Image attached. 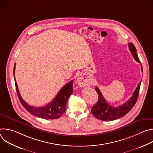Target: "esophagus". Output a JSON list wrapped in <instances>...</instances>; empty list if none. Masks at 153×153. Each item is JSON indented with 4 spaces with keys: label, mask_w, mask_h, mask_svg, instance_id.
I'll use <instances>...</instances> for the list:
<instances>
[{
    "label": "esophagus",
    "mask_w": 153,
    "mask_h": 153,
    "mask_svg": "<svg viewBox=\"0 0 153 153\" xmlns=\"http://www.w3.org/2000/svg\"><path fill=\"white\" fill-rule=\"evenodd\" d=\"M77 82H78V85L80 87H83L88 84V80H87V79L82 74H80V75L78 76Z\"/></svg>",
    "instance_id": "1"
}]
</instances>
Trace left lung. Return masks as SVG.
<instances>
[{
    "label": "left lung",
    "mask_w": 153,
    "mask_h": 153,
    "mask_svg": "<svg viewBox=\"0 0 153 153\" xmlns=\"http://www.w3.org/2000/svg\"><path fill=\"white\" fill-rule=\"evenodd\" d=\"M128 47L129 51L131 53L136 61L140 63L136 52V48L133 43L131 42L129 43ZM141 68L142 71L143 72L142 64ZM140 83L141 81L138 84L137 88L133 93L132 97H131V98L125 103L117 107L112 106L111 105H109L103 98L99 89L96 86V90L98 94L99 99L98 102L91 108V113L97 119L103 121H111L122 117L131 110L135 105L139 94Z\"/></svg>",
    "instance_id": "1"
}]
</instances>
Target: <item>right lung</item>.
Returning a JSON list of instances; mask_svg holds the SVG:
<instances>
[{"label":"right lung","instance_id":"right-lung-1","mask_svg":"<svg viewBox=\"0 0 153 153\" xmlns=\"http://www.w3.org/2000/svg\"><path fill=\"white\" fill-rule=\"evenodd\" d=\"M15 68L16 65L14 64L13 70L14 75L15 73ZM14 78L16 89L19 100L22 106L32 115L44 119H56L60 117L65 113V110H66L68 100L73 93V80H71L67 84L65 85L50 103L43 106L34 107L28 105L21 97L14 76Z\"/></svg>","mask_w":153,"mask_h":153}]
</instances>
